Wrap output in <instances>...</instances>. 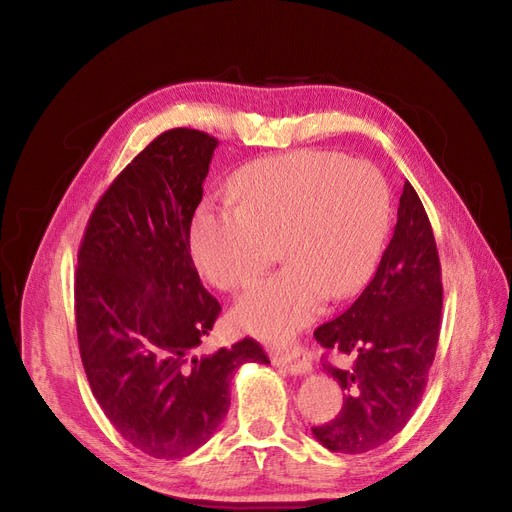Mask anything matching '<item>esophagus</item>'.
I'll use <instances>...</instances> for the list:
<instances>
[{
    "mask_svg": "<svg viewBox=\"0 0 512 512\" xmlns=\"http://www.w3.org/2000/svg\"><path fill=\"white\" fill-rule=\"evenodd\" d=\"M271 362H274V366L278 368H284L288 370L290 374H309L313 370V362H311V356L306 354V350L302 348H296L288 354H271Z\"/></svg>",
    "mask_w": 512,
    "mask_h": 512,
    "instance_id": "obj_1",
    "label": "esophagus"
}]
</instances>
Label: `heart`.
<instances>
[{"label":"heart","instance_id":"1","mask_svg":"<svg viewBox=\"0 0 512 512\" xmlns=\"http://www.w3.org/2000/svg\"><path fill=\"white\" fill-rule=\"evenodd\" d=\"M238 208L203 201L189 247L220 290L251 284L278 253L284 267L236 304L238 327L288 344L327 302L356 294L377 267L391 216L381 170L325 150L253 162L232 183Z\"/></svg>","mask_w":512,"mask_h":512}]
</instances>
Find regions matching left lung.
Masks as SVG:
<instances>
[{"mask_svg":"<svg viewBox=\"0 0 512 512\" xmlns=\"http://www.w3.org/2000/svg\"><path fill=\"white\" fill-rule=\"evenodd\" d=\"M442 311L440 261L432 226L414 187L403 185L397 224L377 274L315 339L352 358L323 364L346 391L344 407L313 436L333 453L360 455L385 445L416 412L432 366Z\"/></svg>","mask_w":512,"mask_h":512,"instance_id":"1","label":"left lung"}]
</instances>
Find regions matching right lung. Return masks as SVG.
Segmentation results:
<instances>
[{"label": "right lung", "instance_id": "add662e5", "mask_svg": "<svg viewBox=\"0 0 512 512\" xmlns=\"http://www.w3.org/2000/svg\"><path fill=\"white\" fill-rule=\"evenodd\" d=\"M218 140L170 129L96 203L78 253L76 325L90 389L119 434L156 459L214 436L230 381L269 364L251 337L201 354L220 302L201 286L189 230Z\"/></svg>", "mask_w": 512, "mask_h": 512}]
</instances>
